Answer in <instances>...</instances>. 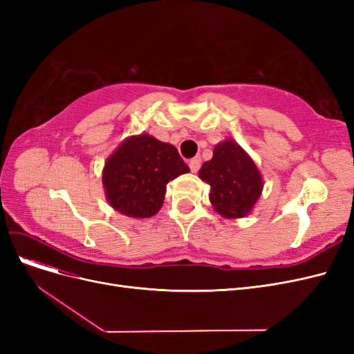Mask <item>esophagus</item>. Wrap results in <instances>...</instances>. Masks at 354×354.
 <instances>
[{"label":"esophagus","mask_w":354,"mask_h":354,"mask_svg":"<svg viewBox=\"0 0 354 354\" xmlns=\"http://www.w3.org/2000/svg\"><path fill=\"white\" fill-rule=\"evenodd\" d=\"M189 167L192 173H198V169L201 168V159L199 158H194L189 160Z\"/></svg>","instance_id":"1"}]
</instances>
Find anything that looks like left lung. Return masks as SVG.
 Instances as JSON below:
<instances>
[{"mask_svg":"<svg viewBox=\"0 0 354 354\" xmlns=\"http://www.w3.org/2000/svg\"><path fill=\"white\" fill-rule=\"evenodd\" d=\"M199 177L211 186L214 209L226 218L248 216L261 196L260 171L234 140H224L214 147L212 158L199 169Z\"/></svg>","mask_w":354,"mask_h":354,"instance_id":"obj_1","label":"left lung"}]
</instances>
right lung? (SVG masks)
Listing matches in <instances>:
<instances>
[{"label":"right lung","instance_id":"obj_1","mask_svg":"<svg viewBox=\"0 0 354 354\" xmlns=\"http://www.w3.org/2000/svg\"><path fill=\"white\" fill-rule=\"evenodd\" d=\"M189 171L173 145L149 134L131 136L106 160V199L127 217H152L162 207L168 181Z\"/></svg>","mask_w":354,"mask_h":354}]
</instances>
